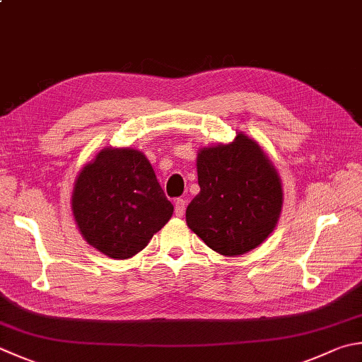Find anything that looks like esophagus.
Masks as SVG:
<instances>
[{
  "label": "esophagus",
  "instance_id": "obj_1",
  "mask_svg": "<svg viewBox=\"0 0 362 362\" xmlns=\"http://www.w3.org/2000/svg\"><path fill=\"white\" fill-rule=\"evenodd\" d=\"M184 209H186V200H182V199L176 200L175 202V214L178 217H182Z\"/></svg>",
  "mask_w": 362,
  "mask_h": 362
}]
</instances>
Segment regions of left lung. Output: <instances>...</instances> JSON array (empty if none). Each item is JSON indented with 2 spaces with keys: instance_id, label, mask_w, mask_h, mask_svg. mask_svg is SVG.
I'll use <instances>...</instances> for the list:
<instances>
[{
  "instance_id": "8db88e82",
  "label": "left lung",
  "mask_w": 362,
  "mask_h": 362,
  "mask_svg": "<svg viewBox=\"0 0 362 362\" xmlns=\"http://www.w3.org/2000/svg\"><path fill=\"white\" fill-rule=\"evenodd\" d=\"M200 194L186 209L197 236L221 255L238 257L255 249L279 221L282 182L255 140L243 132L197 156Z\"/></svg>"
}]
</instances>
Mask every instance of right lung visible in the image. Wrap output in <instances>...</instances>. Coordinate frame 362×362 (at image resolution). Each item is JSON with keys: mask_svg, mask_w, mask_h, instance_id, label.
<instances>
[{"mask_svg": "<svg viewBox=\"0 0 362 362\" xmlns=\"http://www.w3.org/2000/svg\"><path fill=\"white\" fill-rule=\"evenodd\" d=\"M71 204L86 243L115 260L145 249L173 214L151 163L132 148H104L86 163Z\"/></svg>", "mask_w": 362, "mask_h": 362, "instance_id": "1", "label": "right lung"}]
</instances>
